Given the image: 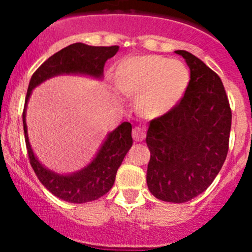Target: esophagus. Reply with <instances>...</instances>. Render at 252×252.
<instances>
[{
  "label": "esophagus",
  "instance_id": "obj_1",
  "mask_svg": "<svg viewBox=\"0 0 252 252\" xmlns=\"http://www.w3.org/2000/svg\"><path fill=\"white\" fill-rule=\"evenodd\" d=\"M146 133H145V128L140 127V126H136V127L132 130V137L135 141H142V140L145 139Z\"/></svg>",
  "mask_w": 252,
  "mask_h": 252
}]
</instances>
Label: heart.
Returning a JSON list of instances; mask_svg holds the SVG:
<instances>
[{
	"instance_id": "obj_1",
	"label": "heart",
	"mask_w": 252,
	"mask_h": 252,
	"mask_svg": "<svg viewBox=\"0 0 252 252\" xmlns=\"http://www.w3.org/2000/svg\"><path fill=\"white\" fill-rule=\"evenodd\" d=\"M188 81L183 64L159 55L126 58L115 72L117 90L131 97L137 95V110L146 117L170 112L183 97Z\"/></svg>"
}]
</instances>
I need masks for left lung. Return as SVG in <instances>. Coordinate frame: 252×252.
Returning a JSON list of instances; mask_svg holds the SVG:
<instances>
[{
    "mask_svg": "<svg viewBox=\"0 0 252 252\" xmlns=\"http://www.w3.org/2000/svg\"><path fill=\"white\" fill-rule=\"evenodd\" d=\"M175 53L186 59L190 79L179 103L149 125L146 183L160 201L184 203L203 193L221 170L232 113L221 78L188 51Z\"/></svg>",
    "mask_w": 252,
    "mask_h": 252,
    "instance_id": "8db88e82",
    "label": "left lung"
}]
</instances>
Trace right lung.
<instances>
[{"mask_svg":"<svg viewBox=\"0 0 252 252\" xmlns=\"http://www.w3.org/2000/svg\"><path fill=\"white\" fill-rule=\"evenodd\" d=\"M117 51V45L90 46L83 43L72 44L45 60L32 74L29 83L25 107L22 112V122L30 164L41 184L55 197L65 202L86 203L95 201L112 188L117 169L121 165L125 155L132 146V126L130 122H124L112 132L108 133L106 141L90 165L70 175H60L44 168L32 153L25 121L26 103L35 87L54 75L87 74L101 78L103 75L104 63Z\"/></svg>","mask_w":252,"mask_h":252,"instance_id":"obj_1","label":"right lung"}]
</instances>
